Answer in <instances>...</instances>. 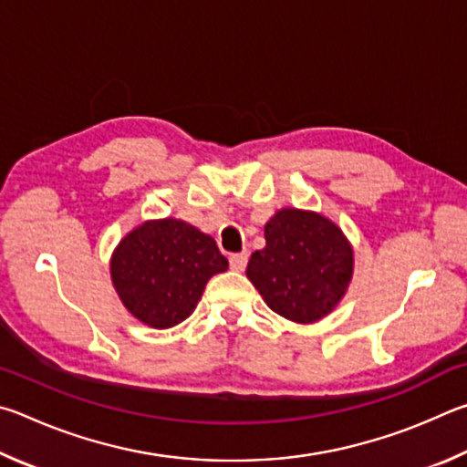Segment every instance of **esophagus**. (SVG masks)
<instances>
[{
  "label": "esophagus",
  "instance_id": "34e87169",
  "mask_svg": "<svg viewBox=\"0 0 467 467\" xmlns=\"http://www.w3.org/2000/svg\"><path fill=\"white\" fill-rule=\"evenodd\" d=\"M248 265V252H240V254H232L229 256V266L234 268L235 273H242Z\"/></svg>",
  "mask_w": 467,
  "mask_h": 467
}]
</instances>
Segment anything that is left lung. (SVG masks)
<instances>
[{
  "label": "left lung",
  "mask_w": 467,
  "mask_h": 467,
  "mask_svg": "<svg viewBox=\"0 0 467 467\" xmlns=\"http://www.w3.org/2000/svg\"><path fill=\"white\" fill-rule=\"evenodd\" d=\"M265 240L250 256L246 276L266 306L296 324L332 314L355 273L345 232L322 213L285 207L266 221Z\"/></svg>",
  "instance_id": "left-lung-1"
}]
</instances>
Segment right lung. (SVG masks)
Returning a JSON list of instances; mask_svg holds the SVG:
<instances>
[{
    "label": "right lung",
    "mask_w": 467,
    "mask_h": 467,
    "mask_svg": "<svg viewBox=\"0 0 467 467\" xmlns=\"http://www.w3.org/2000/svg\"><path fill=\"white\" fill-rule=\"evenodd\" d=\"M215 240L182 219H147L110 256V279L127 312L166 330L194 312L213 275L227 271Z\"/></svg>",
    "instance_id": "add662e5"
}]
</instances>
